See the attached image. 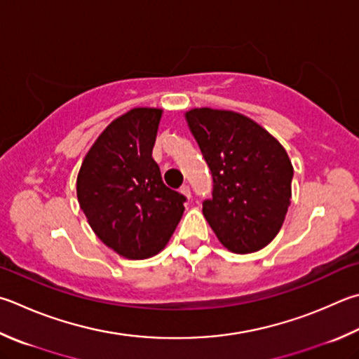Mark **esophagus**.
I'll use <instances>...</instances> for the list:
<instances>
[{
  "mask_svg": "<svg viewBox=\"0 0 359 359\" xmlns=\"http://www.w3.org/2000/svg\"><path fill=\"white\" fill-rule=\"evenodd\" d=\"M180 193L184 194V196H187V198H191V188L188 187V185H182L180 187Z\"/></svg>",
  "mask_w": 359,
  "mask_h": 359,
  "instance_id": "34e87169",
  "label": "esophagus"
}]
</instances>
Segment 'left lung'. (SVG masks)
<instances>
[{"label":"left lung","mask_w":359,"mask_h":359,"mask_svg":"<svg viewBox=\"0 0 359 359\" xmlns=\"http://www.w3.org/2000/svg\"><path fill=\"white\" fill-rule=\"evenodd\" d=\"M213 179L202 213L227 250L256 252L281 229L292 198L285 149L250 117L194 108L185 114Z\"/></svg>","instance_id":"obj_1"}]
</instances>
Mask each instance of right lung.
Masks as SVG:
<instances>
[{"mask_svg": "<svg viewBox=\"0 0 359 359\" xmlns=\"http://www.w3.org/2000/svg\"><path fill=\"white\" fill-rule=\"evenodd\" d=\"M161 109L133 108L114 119L89 149L76 196L95 236L127 259L160 252L184 215L187 198L161 180L152 149Z\"/></svg>", "mask_w": 359, "mask_h": 359, "instance_id": "obj_1", "label": "right lung"}]
</instances>
